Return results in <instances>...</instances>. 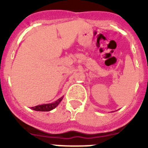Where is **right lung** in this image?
Masks as SVG:
<instances>
[{
    "mask_svg": "<svg viewBox=\"0 0 148 148\" xmlns=\"http://www.w3.org/2000/svg\"><path fill=\"white\" fill-rule=\"evenodd\" d=\"M63 99V97L59 98L58 99H57L56 101H55L54 103H48V104H42V105H38L36 106H33L32 107V110L36 111H50L51 110H53L58 106L59 103Z\"/></svg>",
    "mask_w": 148,
    "mask_h": 148,
    "instance_id": "obj_1",
    "label": "right lung"
}]
</instances>
